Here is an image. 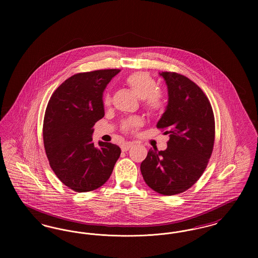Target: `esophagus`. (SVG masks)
Returning a JSON list of instances; mask_svg holds the SVG:
<instances>
[{"label":"esophagus","instance_id":"obj_1","mask_svg":"<svg viewBox=\"0 0 258 258\" xmlns=\"http://www.w3.org/2000/svg\"><path fill=\"white\" fill-rule=\"evenodd\" d=\"M134 146V143L133 142H125L122 145V151L123 152H126L130 150V148H132Z\"/></svg>","mask_w":258,"mask_h":258}]
</instances>
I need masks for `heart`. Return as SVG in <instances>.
<instances>
[{
  "instance_id": "b5f03b06",
  "label": "heart",
  "mask_w": 258,
  "mask_h": 258,
  "mask_svg": "<svg viewBox=\"0 0 258 258\" xmlns=\"http://www.w3.org/2000/svg\"><path fill=\"white\" fill-rule=\"evenodd\" d=\"M125 84L137 98L143 99V105L149 113L157 114L164 109V98L159 92L158 83L150 75L145 73H135L126 77ZM110 102V95L106 94L103 98V103L104 105H109ZM141 124V119L134 117L122 123V130L126 133L135 132Z\"/></svg>"
}]
</instances>
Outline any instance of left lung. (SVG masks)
Returning a JSON list of instances; mask_svg holds the SVG:
<instances>
[{"label": "left lung", "mask_w": 258, "mask_h": 258, "mask_svg": "<svg viewBox=\"0 0 258 258\" xmlns=\"http://www.w3.org/2000/svg\"><path fill=\"white\" fill-rule=\"evenodd\" d=\"M168 102L157 123L169 135L167 148L150 149L140 170L145 183L163 196L181 194L197 183L213 152L215 119L208 98L195 82L176 73H160Z\"/></svg>", "instance_id": "obj_1"}]
</instances>
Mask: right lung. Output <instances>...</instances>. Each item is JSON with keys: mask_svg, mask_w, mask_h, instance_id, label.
Segmentation results:
<instances>
[{"mask_svg": "<svg viewBox=\"0 0 258 258\" xmlns=\"http://www.w3.org/2000/svg\"><path fill=\"white\" fill-rule=\"evenodd\" d=\"M120 70L74 74L51 96L43 121V142L50 166L76 192L97 189L110 177L121 155L119 146L98 142L93 126L104 116L102 94Z\"/></svg>", "mask_w": 258, "mask_h": 258, "instance_id": "right-lung-1", "label": "right lung"}]
</instances>
